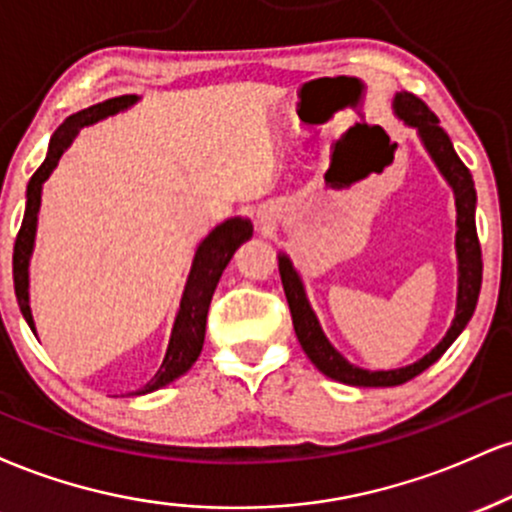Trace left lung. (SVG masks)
Masks as SVG:
<instances>
[{
  "mask_svg": "<svg viewBox=\"0 0 512 512\" xmlns=\"http://www.w3.org/2000/svg\"><path fill=\"white\" fill-rule=\"evenodd\" d=\"M397 115L411 127L419 129L421 139H424L428 154L433 156L440 173L450 182L455 190V204H457V260H460V291H457V310L455 320H452L448 334L443 337L431 354H426L421 361L411 363L407 368L399 370H363L349 363L339 354L334 346L327 342L325 332L320 330V322L313 310H310L308 298H305L303 284L298 274L293 272L289 257H279V274L281 284H284L286 301L291 308L293 330H296L298 342H301L303 351L308 354L310 361L320 373L327 378L339 380L346 385L358 387H395L407 383V380L416 378L424 373L428 366L438 361L440 356L448 351V346L460 337V332L467 327L469 317L474 315L477 308L479 291H481V245L477 236V221H474V207H477V190H474V180L469 168L460 161V156L452 149L450 137L445 129L440 127V120L431 113V108L421 101V98L411 96V93H399L397 96Z\"/></svg>",
  "mask_w": 512,
  "mask_h": 512,
  "instance_id": "8db88e82",
  "label": "left lung"
}]
</instances>
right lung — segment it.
I'll list each match as a JSON object with an SVG mask.
<instances>
[{"label": "right lung", "mask_w": 512, "mask_h": 512, "mask_svg": "<svg viewBox=\"0 0 512 512\" xmlns=\"http://www.w3.org/2000/svg\"><path fill=\"white\" fill-rule=\"evenodd\" d=\"M137 98L134 96H117L108 98V101L91 105V108L79 110V113L67 117V122L52 134L48 156H45L43 166L33 173L31 182H28L26 192V214H23L19 236L14 243V291L16 301L23 317H26L28 327L35 332L33 327V315L28 308V260H31L33 252V240H35V223H38V209H40V190H43V182L50 178V173L55 170L57 161L64 154L69 144H72L74 134L79 132V127L93 125V122L103 120V117L115 115L117 110H125L127 105H132ZM252 236V223L248 219H228L221 226H216L207 238L202 240V245L197 248L195 262H192L190 279H187L185 293H182V303L175 317L173 334H170L166 358H163L161 368L156 370L154 378L146 383L142 390H137L134 395H146V392H154L158 387L173 383L175 378H180L182 373L190 370L192 363L197 361V356L202 354L204 344V330H207V313L211 296H214L216 284H219L221 272L226 269V264L231 262L233 252L240 248V243H245Z\"/></svg>", "instance_id": "add662e5"}]
</instances>
